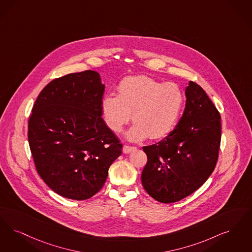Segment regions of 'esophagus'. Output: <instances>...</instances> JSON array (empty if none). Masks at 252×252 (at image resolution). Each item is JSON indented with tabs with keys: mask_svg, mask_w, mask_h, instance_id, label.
Returning <instances> with one entry per match:
<instances>
[{
	"mask_svg": "<svg viewBox=\"0 0 252 252\" xmlns=\"http://www.w3.org/2000/svg\"><path fill=\"white\" fill-rule=\"evenodd\" d=\"M137 148L135 147V146H129V145H124L123 146V152L125 153V154H129L132 151H134V150H136Z\"/></svg>",
	"mask_w": 252,
	"mask_h": 252,
	"instance_id": "1",
	"label": "esophagus"
}]
</instances>
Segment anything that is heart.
<instances>
[{"label": "heart", "mask_w": 252, "mask_h": 252, "mask_svg": "<svg viewBox=\"0 0 252 252\" xmlns=\"http://www.w3.org/2000/svg\"><path fill=\"white\" fill-rule=\"evenodd\" d=\"M184 104L185 94L178 84L135 76L120 82L118 94L104 95L101 111L108 127L117 133L130 121L133 114L136 122L126 133L128 140L141 141L148 136L157 140L173 130Z\"/></svg>", "instance_id": "obj_1"}]
</instances>
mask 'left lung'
Instances as JSON below:
<instances>
[{
    "instance_id": "8db88e82",
    "label": "left lung",
    "mask_w": 252,
    "mask_h": 252,
    "mask_svg": "<svg viewBox=\"0 0 252 252\" xmlns=\"http://www.w3.org/2000/svg\"><path fill=\"white\" fill-rule=\"evenodd\" d=\"M186 107L171 133L156 144L144 146L147 163L141 173L146 192L162 203L180 201L208 179L219 158L220 114L196 82L185 91Z\"/></svg>"
}]
</instances>
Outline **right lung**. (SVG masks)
<instances>
[{
	"mask_svg": "<svg viewBox=\"0 0 252 252\" xmlns=\"http://www.w3.org/2000/svg\"><path fill=\"white\" fill-rule=\"evenodd\" d=\"M105 84L96 71L72 73L46 85L32 107L28 141L36 171L71 200L100 190L121 143L102 119Z\"/></svg>",
	"mask_w": 252,
	"mask_h": 252,
	"instance_id": "right-lung-1",
	"label": "right lung"
}]
</instances>
